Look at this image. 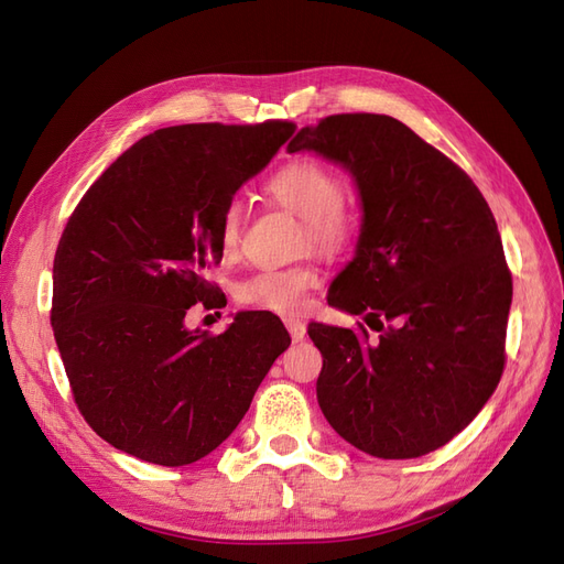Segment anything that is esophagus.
<instances>
[{
    "label": "esophagus",
    "mask_w": 564,
    "mask_h": 564,
    "mask_svg": "<svg viewBox=\"0 0 564 564\" xmlns=\"http://www.w3.org/2000/svg\"><path fill=\"white\" fill-rule=\"evenodd\" d=\"M284 324H286V329H289V334H292L294 340H303L305 338V324L301 319L289 317V319H284Z\"/></svg>",
    "instance_id": "obj_1"
}]
</instances>
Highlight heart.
I'll return each mask as SVG.
<instances>
[{"instance_id":"b5f03b06","label":"heart","mask_w":564,"mask_h":564,"mask_svg":"<svg viewBox=\"0 0 564 564\" xmlns=\"http://www.w3.org/2000/svg\"><path fill=\"white\" fill-rule=\"evenodd\" d=\"M265 193L280 207L303 218V242L322 253L346 251L355 237V216L346 207V185L327 164L294 160L282 164L265 181ZM245 204L232 197L220 212L218 245L226 256L240 249ZM319 275L313 265L261 268L235 284V299L247 308L296 315L305 305Z\"/></svg>"}]
</instances>
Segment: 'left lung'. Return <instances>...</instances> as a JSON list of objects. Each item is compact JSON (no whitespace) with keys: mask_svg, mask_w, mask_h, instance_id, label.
I'll return each instance as SVG.
<instances>
[{"mask_svg":"<svg viewBox=\"0 0 564 564\" xmlns=\"http://www.w3.org/2000/svg\"><path fill=\"white\" fill-rule=\"evenodd\" d=\"M289 152L344 164L362 197L355 259L329 305L357 329L313 322L317 402L332 429L379 458H416L458 435L497 390L513 278L470 176L400 119L329 115Z\"/></svg>","mask_w":564,"mask_h":564,"instance_id":"left-lung-1","label":"left lung"}]
</instances>
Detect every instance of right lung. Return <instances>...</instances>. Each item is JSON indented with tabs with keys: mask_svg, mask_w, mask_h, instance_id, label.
<instances>
[{
	"mask_svg": "<svg viewBox=\"0 0 564 564\" xmlns=\"http://www.w3.org/2000/svg\"><path fill=\"white\" fill-rule=\"evenodd\" d=\"M296 131L183 124L143 135L79 199L54 259V327L84 421L115 449L187 466L242 421L289 348L272 313H240L224 334L191 332L195 303L220 308V212Z\"/></svg>",
	"mask_w": 564,
	"mask_h": 564,
	"instance_id": "add662e5",
	"label": "right lung"
}]
</instances>
